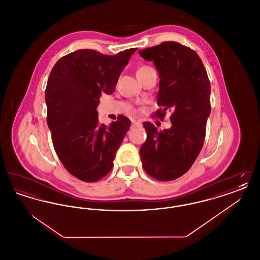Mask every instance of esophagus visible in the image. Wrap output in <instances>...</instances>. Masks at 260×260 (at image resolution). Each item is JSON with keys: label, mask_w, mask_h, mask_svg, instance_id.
Returning a JSON list of instances; mask_svg holds the SVG:
<instances>
[{"label": "esophagus", "mask_w": 260, "mask_h": 260, "mask_svg": "<svg viewBox=\"0 0 260 260\" xmlns=\"http://www.w3.org/2000/svg\"><path fill=\"white\" fill-rule=\"evenodd\" d=\"M132 123H133V124H139L140 123L138 122V121H136V120H132Z\"/></svg>", "instance_id": "esophagus-1"}]
</instances>
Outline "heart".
<instances>
[{
    "mask_svg": "<svg viewBox=\"0 0 260 260\" xmlns=\"http://www.w3.org/2000/svg\"><path fill=\"white\" fill-rule=\"evenodd\" d=\"M150 67H148V66H144V67H141L138 71H140V70H146V69H149Z\"/></svg>",
    "mask_w": 260,
    "mask_h": 260,
    "instance_id": "1",
    "label": "heart"
}]
</instances>
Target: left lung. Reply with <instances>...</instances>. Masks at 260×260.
Listing matches in <instances>:
<instances>
[{"mask_svg": "<svg viewBox=\"0 0 260 260\" xmlns=\"http://www.w3.org/2000/svg\"><path fill=\"white\" fill-rule=\"evenodd\" d=\"M138 53L154 62L159 73L158 105L173 110L170 128L158 132L150 122L143 124L147 138L140 147L142 167L155 179L171 181L189 171L203 147L210 114L209 77L196 51L176 42Z\"/></svg>", "mask_w": 260, "mask_h": 260, "instance_id": "obj_1", "label": "left lung"}]
</instances>
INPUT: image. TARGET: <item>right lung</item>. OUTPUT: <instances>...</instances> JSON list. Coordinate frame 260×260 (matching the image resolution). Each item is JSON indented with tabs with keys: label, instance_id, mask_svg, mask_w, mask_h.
Returning <instances> with one entry per match:
<instances>
[{
	"label": "right lung",
	"instance_id": "add662e5",
	"mask_svg": "<svg viewBox=\"0 0 260 260\" xmlns=\"http://www.w3.org/2000/svg\"><path fill=\"white\" fill-rule=\"evenodd\" d=\"M136 49L106 55L79 50L61 57L50 72L47 122L54 150L65 169L85 182H95L113 168L131 121L119 116L108 126L99 123V99L111 94Z\"/></svg>",
	"mask_w": 260,
	"mask_h": 260
}]
</instances>
